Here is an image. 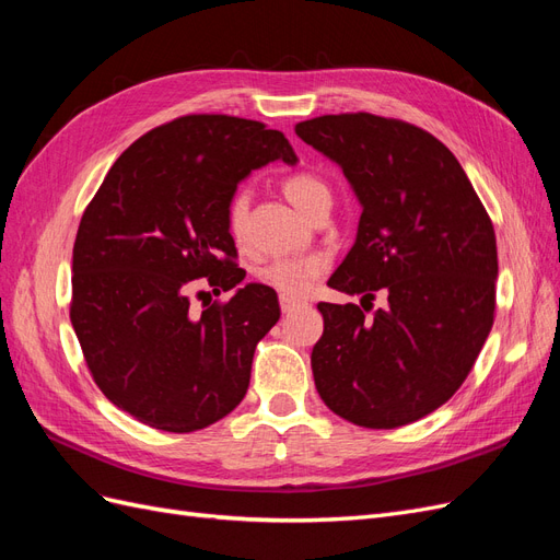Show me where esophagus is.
Wrapping results in <instances>:
<instances>
[{"label":"esophagus","mask_w":560,"mask_h":560,"mask_svg":"<svg viewBox=\"0 0 560 560\" xmlns=\"http://www.w3.org/2000/svg\"><path fill=\"white\" fill-rule=\"evenodd\" d=\"M299 306H301V301L280 296V308H282V313H292V311H294V308H299Z\"/></svg>","instance_id":"1"}]
</instances>
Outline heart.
I'll list each match as a JSON object with an SVG mask.
<instances>
[{"instance_id":"obj_1","label":"heart","mask_w":560,"mask_h":560,"mask_svg":"<svg viewBox=\"0 0 560 560\" xmlns=\"http://www.w3.org/2000/svg\"><path fill=\"white\" fill-rule=\"evenodd\" d=\"M282 191L292 206L313 219L319 210L331 208V186L315 173L299 171L282 179ZM249 191H235L226 206V229L233 241H243L249 214ZM325 257H284L257 268V280L287 299H301L311 292L315 280L325 273Z\"/></svg>"}]
</instances>
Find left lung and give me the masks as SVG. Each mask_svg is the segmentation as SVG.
<instances>
[{
	"mask_svg": "<svg viewBox=\"0 0 560 560\" xmlns=\"http://www.w3.org/2000/svg\"><path fill=\"white\" fill-rule=\"evenodd\" d=\"M294 130L343 167L362 206L358 241L327 282L362 294V306L317 303L325 331L311 354L315 387L354 425H409L455 395L493 327V222L428 130L366 112ZM378 289L386 308L366 318Z\"/></svg>",
	"mask_w": 560,
	"mask_h": 560,
	"instance_id": "obj_1",
	"label": "left lung"
}]
</instances>
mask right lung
Wrapping results in <instances>:
<instances>
[{
  "instance_id": "right-lung-1",
  "label": "right lung",
  "mask_w": 560,
  "mask_h": 560,
  "mask_svg": "<svg viewBox=\"0 0 560 560\" xmlns=\"http://www.w3.org/2000/svg\"><path fill=\"white\" fill-rule=\"evenodd\" d=\"M278 159L296 163L280 130L179 116L135 140L83 210L72 327L103 395L149 428L202 430L247 393L254 348L280 306L268 287H241L226 206L241 179ZM200 277L236 294L194 316L188 287Z\"/></svg>"
}]
</instances>
